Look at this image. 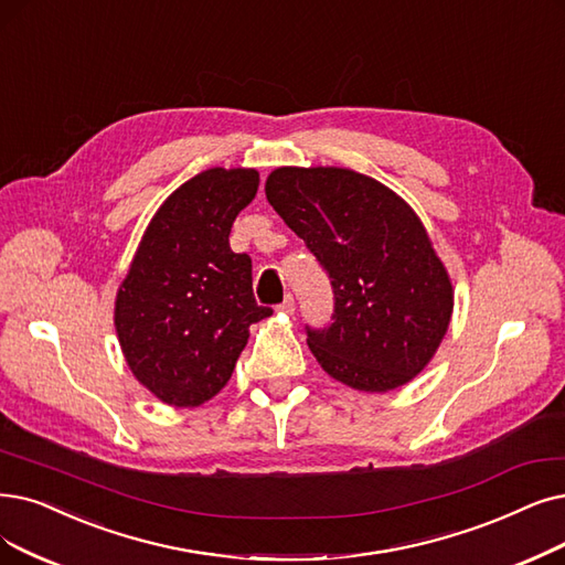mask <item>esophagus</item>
<instances>
[{
  "label": "esophagus",
  "mask_w": 565,
  "mask_h": 565,
  "mask_svg": "<svg viewBox=\"0 0 565 565\" xmlns=\"http://www.w3.org/2000/svg\"><path fill=\"white\" fill-rule=\"evenodd\" d=\"M278 312H282V315H291V312H295V297L287 295L285 301L278 306Z\"/></svg>",
  "instance_id": "1"
}]
</instances>
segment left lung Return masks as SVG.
<instances>
[{
    "label": "left lung",
    "mask_w": 565,
    "mask_h": 565,
    "mask_svg": "<svg viewBox=\"0 0 565 565\" xmlns=\"http://www.w3.org/2000/svg\"><path fill=\"white\" fill-rule=\"evenodd\" d=\"M266 199L333 287V322L308 348L333 380L385 394L438 352L455 287L419 215L380 180L343 167H278Z\"/></svg>",
    "instance_id": "8db88e82"
}]
</instances>
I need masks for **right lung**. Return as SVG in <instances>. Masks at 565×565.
<instances>
[{
    "label": "right lung",
    "instance_id": "obj_1",
    "mask_svg": "<svg viewBox=\"0 0 565 565\" xmlns=\"http://www.w3.org/2000/svg\"><path fill=\"white\" fill-rule=\"evenodd\" d=\"M257 169L213 167L157 209L118 287L113 324L131 375L171 408H196L227 385L250 324L268 318L253 295V262L230 247Z\"/></svg>",
    "mask_w": 565,
    "mask_h": 565
}]
</instances>
